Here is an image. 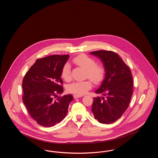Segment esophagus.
I'll use <instances>...</instances> for the list:
<instances>
[{
  "label": "esophagus",
  "mask_w": 158,
  "mask_h": 158,
  "mask_svg": "<svg viewBox=\"0 0 158 158\" xmlns=\"http://www.w3.org/2000/svg\"><path fill=\"white\" fill-rule=\"evenodd\" d=\"M82 97V95H76V94H75V95H73V98H80V97Z\"/></svg>",
  "instance_id": "esophagus-1"
}]
</instances>
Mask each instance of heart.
I'll return each instance as SVG.
<instances>
[{
	"label": "heart",
	"mask_w": 158,
	"mask_h": 158,
	"mask_svg": "<svg viewBox=\"0 0 158 158\" xmlns=\"http://www.w3.org/2000/svg\"><path fill=\"white\" fill-rule=\"evenodd\" d=\"M73 63L79 67L86 70V77L89 78L95 83L98 84L103 79L105 75V69L101 64H97L95 60L88 56L81 54L73 59ZM61 75L62 78L69 81L71 79V69L68 63H66L61 70ZM92 88V83L89 81L82 82H74L69 84L67 90L70 93L81 95L85 94Z\"/></svg>",
	"instance_id": "heart-1"
}]
</instances>
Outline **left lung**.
I'll return each mask as SVG.
<instances>
[{"label": "left lung", "mask_w": 158, "mask_h": 158, "mask_svg": "<svg viewBox=\"0 0 158 158\" xmlns=\"http://www.w3.org/2000/svg\"><path fill=\"white\" fill-rule=\"evenodd\" d=\"M90 54L101 59L106 72L104 80L95 91L102 97L94 98L91 110L99 123L111 124L120 118L129 106L133 91L131 70L114 52L98 50Z\"/></svg>", "instance_id": "8db88e82"}]
</instances>
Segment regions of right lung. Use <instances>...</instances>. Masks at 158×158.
Returning a JSON list of instances; mask_svg holds the SVG:
<instances>
[{
	"label": "right lung",
	"instance_id": "add662e5",
	"mask_svg": "<svg viewBox=\"0 0 158 158\" xmlns=\"http://www.w3.org/2000/svg\"><path fill=\"white\" fill-rule=\"evenodd\" d=\"M69 57L52 55L36 60L24 76L23 101L32 118L40 126L50 127L66 116L70 94L57 97L63 93L61 70Z\"/></svg>",
	"mask_w": 158,
	"mask_h": 158
}]
</instances>
